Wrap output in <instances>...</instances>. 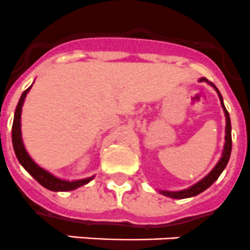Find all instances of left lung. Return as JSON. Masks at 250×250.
Listing matches in <instances>:
<instances>
[{
	"label": "left lung",
	"mask_w": 250,
	"mask_h": 250,
	"mask_svg": "<svg viewBox=\"0 0 250 250\" xmlns=\"http://www.w3.org/2000/svg\"><path fill=\"white\" fill-rule=\"evenodd\" d=\"M199 82H207L209 85H212L216 89L218 94V98H220V102H221V106L224 108L225 112V117H226V127H225V146H224V150H222V156L220 158V161L217 162V165L212 168V171L207 176H204L201 181H198L197 184L191 185L188 189H184V190H179V191H170V190H160V193L162 195H166L168 198H174V199H184V198H190V197H195V195L201 194L202 191H204L206 189L211 187L213 184L214 181L217 180L218 176L221 175L222 171L225 170V167L228 165L229 160H230V154H231V123H230V116H229V112L226 110V107L224 104V100H222L221 93L218 92V89L216 88L213 83L211 82H208L206 78H201Z\"/></svg>",
	"instance_id": "obj_1"
}]
</instances>
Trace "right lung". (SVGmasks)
<instances>
[{
    "label": "right lung",
    "instance_id": "add662e5",
    "mask_svg": "<svg viewBox=\"0 0 250 250\" xmlns=\"http://www.w3.org/2000/svg\"><path fill=\"white\" fill-rule=\"evenodd\" d=\"M32 85L29 86L25 92H22L20 100H19L18 106H16L15 115H14V123H12V146H14V150H15L16 158L20 162L24 168L28 171L29 174L32 175L39 184L44 187L48 190L52 191H70L74 190L76 188L83 187V185L88 184L90 180L94 179V176L86 177V179H80V180H62V179H59L56 177L55 175H52L51 172H48L47 170H44L43 167H41L39 165H37L33 158L29 156V153L26 152L25 146L22 143L21 138V108L22 104H24V101H25V97L28 94V92L30 90Z\"/></svg>",
    "mask_w": 250,
    "mask_h": 250
}]
</instances>
